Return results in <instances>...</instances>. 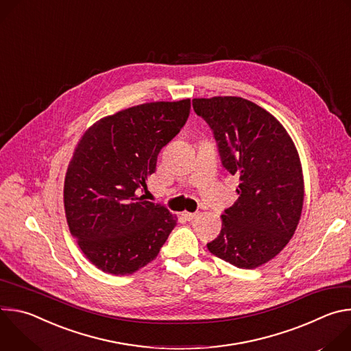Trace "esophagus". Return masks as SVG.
Here are the masks:
<instances>
[{
  "mask_svg": "<svg viewBox=\"0 0 351 351\" xmlns=\"http://www.w3.org/2000/svg\"><path fill=\"white\" fill-rule=\"evenodd\" d=\"M182 215L184 217L186 221H191V219H194L197 217V213H183Z\"/></svg>",
  "mask_w": 351,
  "mask_h": 351,
  "instance_id": "1",
  "label": "esophagus"
}]
</instances>
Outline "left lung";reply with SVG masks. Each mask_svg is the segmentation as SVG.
<instances>
[{"label": "left lung", "mask_w": 351, "mask_h": 351, "mask_svg": "<svg viewBox=\"0 0 351 351\" xmlns=\"http://www.w3.org/2000/svg\"><path fill=\"white\" fill-rule=\"evenodd\" d=\"M193 108L213 129L223 168L239 175V198L225 210L210 253L254 269L289 243L302 217L303 169L282 123L241 97L194 98Z\"/></svg>", "instance_id": "8db88e82"}]
</instances>
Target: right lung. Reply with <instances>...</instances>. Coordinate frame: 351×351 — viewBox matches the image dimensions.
<instances>
[{"mask_svg": "<svg viewBox=\"0 0 351 351\" xmlns=\"http://www.w3.org/2000/svg\"><path fill=\"white\" fill-rule=\"evenodd\" d=\"M189 114V98L145 103L97 121L79 140L65 175V215L83 254L103 272L138 271L176 226L175 215L138 193Z\"/></svg>", "mask_w": 351, "mask_h": 351, "instance_id": "right-lung-1", "label": "right lung"}]
</instances>
